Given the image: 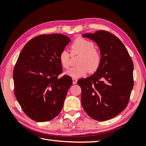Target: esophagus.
Listing matches in <instances>:
<instances>
[{
    "mask_svg": "<svg viewBox=\"0 0 146 146\" xmlns=\"http://www.w3.org/2000/svg\"><path fill=\"white\" fill-rule=\"evenodd\" d=\"M72 80H73V84H76V83H77V80L76 79L73 78Z\"/></svg>",
    "mask_w": 146,
    "mask_h": 146,
    "instance_id": "34e87169",
    "label": "esophagus"
}]
</instances>
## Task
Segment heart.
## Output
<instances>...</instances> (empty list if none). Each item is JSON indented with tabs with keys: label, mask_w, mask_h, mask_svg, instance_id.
Listing matches in <instances>:
<instances>
[{
	"label": "heart",
	"mask_w": 146,
	"mask_h": 146,
	"mask_svg": "<svg viewBox=\"0 0 146 146\" xmlns=\"http://www.w3.org/2000/svg\"><path fill=\"white\" fill-rule=\"evenodd\" d=\"M71 54H79L76 59V66L66 71L67 75L72 78H80L88 72H95L102 63V54L94 43L83 38H77L70 46ZM70 54L63 49L59 55V60L62 67L67 69L70 66Z\"/></svg>",
	"instance_id": "1"
}]
</instances>
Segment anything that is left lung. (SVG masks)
<instances>
[{"instance_id": "left-lung-1", "label": "left lung", "mask_w": 146, "mask_h": 146, "mask_svg": "<svg viewBox=\"0 0 146 146\" xmlns=\"http://www.w3.org/2000/svg\"><path fill=\"white\" fill-rule=\"evenodd\" d=\"M82 36L97 42L102 63L94 75L77 82L82 105L93 119H111L127 106L134 86V64L122 42L111 33L97 31Z\"/></svg>"}]
</instances>
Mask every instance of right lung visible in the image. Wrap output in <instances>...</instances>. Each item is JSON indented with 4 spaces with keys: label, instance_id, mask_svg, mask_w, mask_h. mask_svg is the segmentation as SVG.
<instances>
[{
    "label": "right lung",
    "instance_id": "1",
    "mask_svg": "<svg viewBox=\"0 0 146 146\" xmlns=\"http://www.w3.org/2000/svg\"><path fill=\"white\" fill-rule=\"evenodd\" d=\"M71 41L61 34L36 36L26 43L13 71L14 94L22 109L37 122L51 120L60 113L72 78L64 75L60 52Z\"/></svg>",
    "mask_w": 146,
    "mask_h": 146
}]
</instances>
